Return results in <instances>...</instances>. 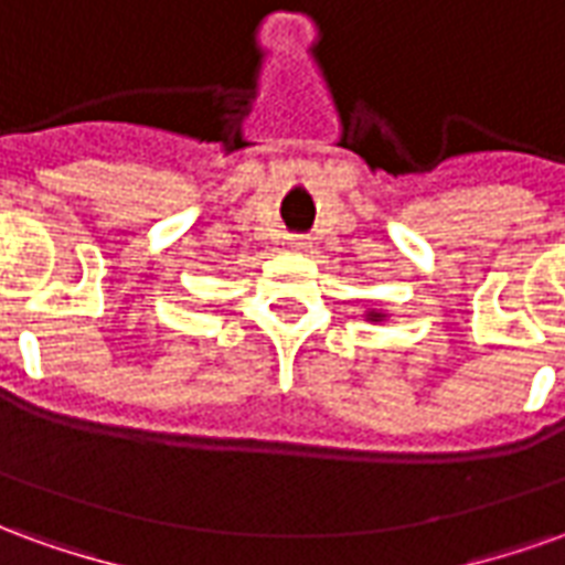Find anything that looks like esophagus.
<instances>
[{
	"label": "esophagus",
	"instance_id": "esophagus-1",
	"mask_svg": "<svg viewBox=\"0 0 565 565\" xmlns=\"http://www.w3.org/2000/svg\"><path fill=\"white\" fill-rule=\"evenodd\" d=\"M287 247H290V250H308V247H311V238H308V235H287Z\"/></svg>",
	"mask_w": 565,
	"mask_h": 565
}]
</instances>
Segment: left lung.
<instances>
[{
    "mask_svg": "<svg viewBox=\"0 0 565 565\" xmlns=\"http://www.w3.org/2000/svg\"><path fill=\"white\" fill-rule=\"evenodd\" d=\"M372 318H381V315H372Z\"/></svg>",
    "mask_w": 565,
    "mask_h": 565,
    "instance_id": "left-lung-1",
    "label": "left lung"
}]
</instances>
